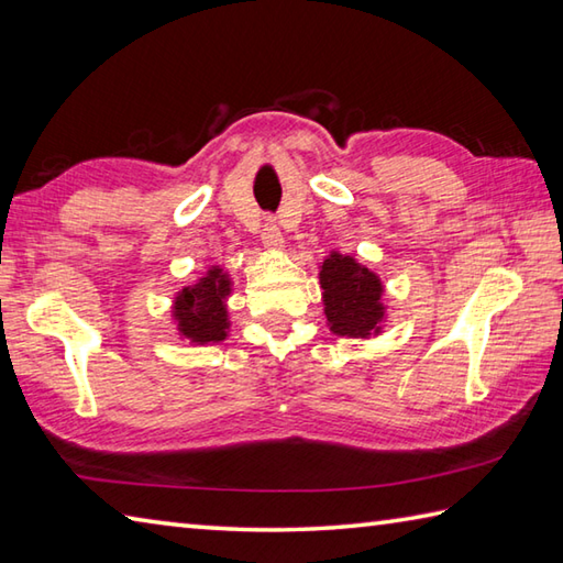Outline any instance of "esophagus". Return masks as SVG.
Here are the masks:
<instances>
[{"label": "esophagus", "instance_id": "1", "mask_svg": "<svg viewBox=\"0 0 563 563\" xmlns=\"http://www.w3.org/2000/svg\"><path fill=\"white\" fill-rule=\"evenodd\" d=\"M262 243H265V247H269V250H279L284 245L282 231L274 218H267L265 225H262Z\"/></svg>", "mask_w": 563, "mask_h": 563}]
</instances>
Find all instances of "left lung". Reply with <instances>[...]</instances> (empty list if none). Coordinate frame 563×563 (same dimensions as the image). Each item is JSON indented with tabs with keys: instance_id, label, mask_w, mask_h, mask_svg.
<instances>
[{
	"instance_id": "8db88e82",
	"label": "left lung",
	"mask_w": 563,
	"mask_h": 563,
	"mask_svg": "<svg viewBox=\"0 0 563 563\" xmlns=\"http://www.w3.org/2000/svg\"><path fill=\"white\" fill-rule=\"evenodd\" d=\"M323 286L325 318L330 330L338 335L364 338L378 330L384 316L382 282L366 267H360L352 257L332 255L320 269Z\"/></svg>"
}]
</instances>
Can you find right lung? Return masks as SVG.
Segmentation results:
<instances>
[{
    "instance_id": "obj_1",
    "label": "right lung",
    "mask_w": 563,
    "mask_h": 563,
    "mask_svg": "<svg viewBox=\"0 0 563 563\" xmlns=\"http://www.w3.org/2000/svg\"><path fill=\"white\" fill-rule=\"evenodd\" d=\"M228 289V279L221 274V269L209 272V277H203L197 286L185 289L177 296L175 316L179 330L194 342H218L225 340V308L223 298Z\"/></svg>"
}]
</instances>
